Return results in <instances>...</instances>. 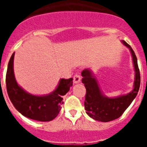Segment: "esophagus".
I'll use <instances>...</instances> for the list:
<instances>
[{
    "label": "esophagus",
    "mask_w": 147,
    "mask_h": 147,
    "mask_svg": "<svg viewBox=\"0 0 147 147\" xmlns=\"http://www.w3.org/2000/svg\"><path fill=\"white\" fill-rule=\"evenodd\" d=\"M81 82V76L79 74H76L74 76V82L75 84H78Z\"/></svg>",
    "instance_id": "esophagus-1"
}]
</instances>
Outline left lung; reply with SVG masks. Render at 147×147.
<instances>
[{"instance_id":"1","label":"left lung","mask_w":147,"mask_h":147,"mask_svg":"<svg viewBox=\"0 0 147 147\" xmlns=\"http://www.w3.org/2000/svg\"><path fill=\"white\" fill-rule=\"evenodd\" d=\"M121 42L129 49L134 67L133 89L129 93L120 95L119 96H107L100 88L98 81L91 70L86 68L82 72V76L83 77L82 82L86 88L85 101L86 113L90 118L98 121L108 122L120 117L135 99L139 90L141 76L138 66L137 57L130 45H128L124 40H121Z\"/></svg>"}]
</instances>
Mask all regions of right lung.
Here are the masks:
<instances>
[{"label":"right lung","instance_id":"add662e5","mask_svg":"<svg viewBox=\"0 0 147 147\" xmlns=\"http://www.w3.org/2000/svg\"><path fill=\"white\" fill-rule=\"evenodd\" d=\"M13 53L8 64L6 76V90L14 107L25 117L39 121H50L55 119L63 104V96L73 85V78L60 79L54 91L45 95H34L18 85L14 73Z\"/></svg>","mask_w":147,"mask_h":147}]
</instances>
